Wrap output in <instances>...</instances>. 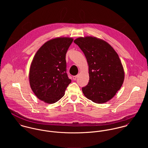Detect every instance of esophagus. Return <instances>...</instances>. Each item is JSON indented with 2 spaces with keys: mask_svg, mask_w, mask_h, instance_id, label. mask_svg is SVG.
Returning a JSON list of instances; mask_svg holds the SVG:
<instances>
[{
  "mask_svg": "<svg viewBox=\"0 0 148 148\" xmlns=\"http://www.w3.org/2000/svg\"><path fill=\"white\" fill-rule=\"evenodd\" d=\"M77 75H76V76H73V79L74 80H76L77 79Z\"/></svg>",
  "mask_w": 148,
  "mask_h": 148,
  "instance_id": "1",
  "label": "esophagus"
}]
</instances>
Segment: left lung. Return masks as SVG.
Masks as SVG:
<instances>
[{"instance_id": "left-lung-1", "label": "left lung", "mask_w": 148, "mask_h": 148, "mask_svg": "<svg viewBox=\"0 0 148 148\" xmlns=\"http://www.w3.org/2000/svg\"><path fill=\"white\" fill-rule=\"evenodd\" d=\"M84 53L89 66V80L82 88L85 96L103 104L114 97L124 80V71L119 55L105 41L93 37L74 40Z\"/></svg>"}]
</instances>
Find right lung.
<instances>
[{
    "instance_id": "add662e5",
    "label": "right lung",
    "mask_w": 148,
    "mask_h": 148,
    "mask_svg": "<svg viewBox=\"0 0 148 148\" xmlns=\"http://www.w3.org/2000/svg\"><path fill=\"white\" fill-rule=\"evenodd\" d=\"M73 42L69 38H59L44 43L35 54L31 65V88L40 100L53 104L64 95L71 82L66 73L65 56Z\"/></svg>"
}]
</instances>
